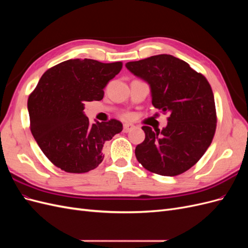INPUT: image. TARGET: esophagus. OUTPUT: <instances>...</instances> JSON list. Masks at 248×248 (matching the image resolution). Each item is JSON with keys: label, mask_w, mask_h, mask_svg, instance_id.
Returning a JSON list of instances; mask_svg holds the SVG:
<instances>
[{"label": "esophagus", "mask_w": 248, "mask_h": 248, "mask_svg": "<svg viewBox=\"0 0 248 248\" xmlns=\"http://www.w3.org/2000/svg\"><path fill=\"white\" fill-rule=\"evenodd\" d=\"M133 128H134V126H133L132 124H130V123H125V124L123 125V130H124V132H128V131L132 130Z\"/></svg>", "instance_id": "34e87169"}]
</instances>
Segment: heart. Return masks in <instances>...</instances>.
Segmentation results:
<instances>
[{
  "label": "heart",
  "mask_w": 248,
  "mask_h": 248,
  "mask_svg": "<svg viewBox=\"0 0 248 248\" xmlns=\"http://www.w3.org/2000/svg\"><path fill=\"white\" fill-rule=\"evenodd\" d=\"M124 117H125V118H128V117H129V115H125Z\"/></svg>",
  "instance_id": "b5f03b06"
}]
</instances>
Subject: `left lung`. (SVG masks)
<instances>
[{
    "label": "left lung",
    "instance_id": "8db88e82",
    "mask_svg": "<svg viewBox=\"0 0 248 248\" xmlns=\"http://www.w3.org/2000/svg\"><path fill=\"white\" fill-rule=\"evenodd\" d=\"M148 82L152 104L169 112L162 130L142 126L145 140L136 148L138 161L161 176H177L193 167L211 145L216 129L214 95L206 78L170 55L126 63Z\"/></svg>",
    "mask_w": 248,
    "mask_h": 248
}]
</instances>
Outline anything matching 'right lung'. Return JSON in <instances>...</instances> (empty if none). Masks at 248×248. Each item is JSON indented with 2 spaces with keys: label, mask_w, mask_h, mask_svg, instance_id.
<instances>
[{
  "label": "right lung",
  "mask_w": 248,
  "mask_h": 248,
  "mask_svg": "<svg viewBox=\"0 0 248 248\" xmlns=\"http://www.w3.org/2000/svg\"><path fill=\"white\" fill-rule=\"evenodd\" d=\"M122 69V62L101 63L71 59L44 72L30 95L31 132L41 151L56 167L73 174L96 169L103 146L123 129L116 119L91 124L87 101L103 98V89Z\"/></svg>",
  "instance_id": "right-lung-1"
}]
</instances>
